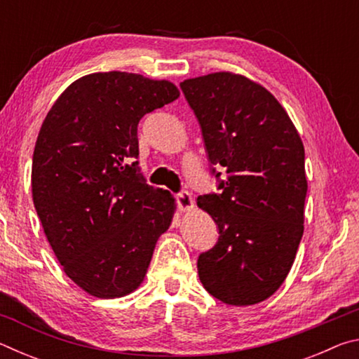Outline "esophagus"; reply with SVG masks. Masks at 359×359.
<instances>
[{"instance_id": "obj_1", "label": "esophagus", "mask_w": 359, "mask_h": 359, "mask_svg": "<svg viewBox=\"0 0 359 359\" xmlns=\"http://www.w3.org/2000/svg\"><path fill=\"white\" fill-rule=\"evenodd\" d=\"M175 199H177V205L180 210H191L194 208V203H193V198L191 194L188 191H180L177 193V196H175Z\"/></svg>"}]
</instances>
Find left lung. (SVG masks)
Instances as JSON below:
<instances>
[{"label":"left lung","mask_w":359,"mask_h":359,"mask_svg":"<svg viewBox=\"0 0 359 359\" xmlns=\"http://www.w3.org/2000/svg\"><path fill=\"white\" fill-rule=\"evenodd\" d=\"M201 125L222 193L198 196L218 241L198 258L209 293L229 306H252L280 288L304 233L307 194L304 145L280 102L259 83L212 72L180 83Z\"/></svg>","instance_id":"left-lung-1"}]
</instances>
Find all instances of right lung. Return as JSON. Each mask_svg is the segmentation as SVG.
Listing matches in <instances>:
<instances>
[{"label": "right lung", "instance_id": "1", "mask_svg": "<svg viewBox=\"0 0 359 359\" xmlns=\"http://www.w3.org/2000/svg\"><path fill=\"white\" fill-rule=\"evenodd\" d=\"M179 95L169 81L95 72L72 82L42 121L33 203L65 274L88 294L135 291L172 222L174 196L145 184L135 160L139 120Z\"/></svg>", "mask_w": 359, "mask_h": 359}]
</instances>
